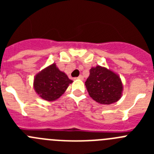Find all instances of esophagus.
I'll use <instances>...</instances> for the list:
<instances>
[{
  "instance_id": "34e87169",
  "label": "esophagus",
  "mask_w": 154,
  "mask_h": 154,
  "mask_svg": "<svg viewBox=\"0 0 154 154\" xmlns=\"http://www.w3.org/2000/svg\"><path fill=\"white\" fill-rule=\"evenodd\" d=\"M75 79H80V80H82L83 79V76L82 75H80L79 77H77V78H75Z\"/></svg>"
}]
</instances>
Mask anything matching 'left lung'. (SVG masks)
Wrapping results in <instances>:
<instances>
[{
	"label": "left lung",
	"mask_w": 154,
	"mask_h": 154,
	"mask_svg": "<svg viewBox=\"0 0 154 154\" xmlns=\"http://www.w3.org/2000/svg\"><path fill=\"white\" fill-rule=\"evenodd\" d=\"M89 72L85 85L92 99L104 105L112 104L120 99L123 86L119 75L100 65L92 67Z\"/></svg>",
	"instance_id": "left-lung-1"
}]
</instances>
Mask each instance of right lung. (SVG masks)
Segmentation results:
<instances>
[{"mask_svg": "<svg viewBox=\"0 0 154 154\" xmlns=\"http://www.w3.org/2000/svg\"><path fill=\"white\" fill-rule=\"evenodd\" d=\"M72 82L65 72L58 69L56 64L53 63L36 74L33 85L36 93L42 99L51 102L60 98Z\"/></svg>", "mask_w": 154, "mask_h": 154, "instance_id": "obj_1", "label": "right lung"}]
</instances>
